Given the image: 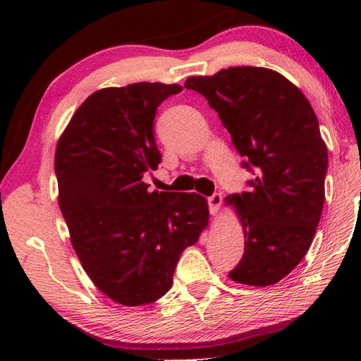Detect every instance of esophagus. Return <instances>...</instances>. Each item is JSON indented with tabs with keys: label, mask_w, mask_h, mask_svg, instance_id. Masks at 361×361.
Returning <instances> with one entry per match:
<instances>
[{
	"label": "esophagus",
	"mask_w": 361,
	"mask_h": 361,
	"mask_svg": "<svg viewBox=\"0 0 361 361\" xmlns=\"http://www.w3.org/2000/svg\"><path fill=\"white\" fill-rule=\"evenodd\" d=\"M221 202H223L221 194H213L212 197H209V209H210V215L212 216H216L218 215L219 207H221Z\"/></svg>",
	"instance_id": "1"
}]
</instances>
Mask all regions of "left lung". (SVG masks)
Wrapping results in <instances>:
<instances>
[{"label": "left lung", "mask_w": 361, "mask_h": 361, "mask_svg": "<svg viewBox=\"0 0 361 361\" xmlns=\"http://www.w3.org/2000/svg\"><path fill=\"white\" fill-rule=\"evenodd\" d=\"M186 89L202 94L218 111L232 143L256 170L248 192L232 194L245 248L229 279L271 286L307 253L325 204L328 149L309 100L280 73L229 66L191 76Z\"/></svg>", "instance_id": "obj_1"}]
</instances>
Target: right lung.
Listing matches in <instances>:
<instances>
[{
  "label": "right lung",
  "instance_id": "1",
  "mask_svg": "<svg viewBox=\"0 0 361 361\" xmlns=\"http://www.w3.org/2000/svg\"><path fill=\"white\" fill-rule=\"evenodd\" d=\"M180 84L135 82L89 95L56 148L59 205L85 274L114 302L135 307L172 286L181 253L209 226L197 192L149 191L161 162L156 109Z\"/></svg>",
  "mask_w": 361,
  "mask_h": 361
}]
</instances>
